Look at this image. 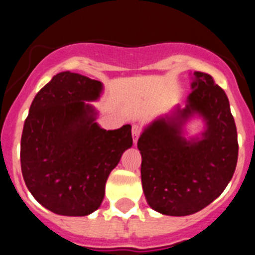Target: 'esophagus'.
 I'll use <instances>...</instances> for the list:
<instances>
[{
    "label": "esophagus",
    "mask_w": 255,
    "mask_h": 255,
    "mask_svg": "<svg viewBox=\"0 0 255 255\" xmlns=\"http://www.w3.org/2000/svg\"><path fill=\"white\" fill-rule=\"evenodd\" d=\"M131 132H132V140H134V144H136L139 135H140V132H141V128L139 125H132Z\"/></svg>",
    "instance_id": "34e87169"
}]
</instances>
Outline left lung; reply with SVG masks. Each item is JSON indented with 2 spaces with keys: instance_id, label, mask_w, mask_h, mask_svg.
<instances>
[{
  "instance_id": "obj_1",
  "label": "left lung",
  "mask_w": 255,
  "mask_h": 255,
  "mask_svg": "<svg viewBox=\"0 0 255 255\" xmlns=\"http://www.w3.org/2000/svg\"><path fill=\"white\" fill-rule=\"evenodd\" d=\"M190 87L185 107L176 105L154 119L138 140L144 195L150 208L166 216L206 208L233 179L238 162V132L224 89L199 71ZM193 120L204 125L197 134L186 129Z\"/></svg>"
}]
</instances>
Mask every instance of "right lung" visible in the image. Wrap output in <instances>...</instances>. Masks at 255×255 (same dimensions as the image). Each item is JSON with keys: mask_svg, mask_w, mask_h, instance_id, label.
<instances>
[{"mask_svg": "<svg viewBox=\"0 0 255 255\" xmlns=\"http://www.w3.org/2000/svg\"><path fill=\"white\" fill-rule=\"evenodd\" d=\"M98 80L64 71L34 97L24 123L21 172L38 203L56 215L80 217L100 208L106 181L131 148V125L102 129Z\"/></svg>", "mask_w": 255, "mask_h": 255, "instance_id": "add662e5", "label": "right lung"}]
</instances>
